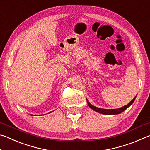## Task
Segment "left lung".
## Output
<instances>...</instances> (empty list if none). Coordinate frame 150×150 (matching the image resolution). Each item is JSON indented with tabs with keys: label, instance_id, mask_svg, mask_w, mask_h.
Instances as JSON below:
<instances>
[{
	"label": "left lung",
	"instance_id": "1",
	"mask_svg": "<svg viewBox=\"0 0 150 150\" xmlns=\"http://www.w3.org/2000/svg\"><path fill=\"white\" fill-rule=\"evenodd\" d=\"M137 96V95H136ZM134 98V99L132 100H131L130 103H129L128 105H125L122 106V107L121 108H116V109H105V108H98V107H96V106H93L91 105V104L88 102V100L87 99V104L89 107L93 109V110H95L96 112H97L98 113H100V114H103V115H118V114H120L121 112H122L125 110H126L127 108H128L129 106H131L132 105L133 103L134 102V100L136 99V97Z\"/></svg>",
	"mask_w": 150,
	"mask_h": 150
}]
</instances>
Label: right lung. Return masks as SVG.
<instances>
[{"label":"right lung","mask_w":150,"mask_h":150,"mask_svg":"<svg viewBox=\"0 0 150 150\" xmlns=\"http://www.w3.org/2000/svg\"><path fill=\"white\" fill-rule=\"evenodd\" d=\"M51 112H49V113H51ZM33 116V115H32Z\"/></svg>","instance_id":"obj_1"}]
</instances>
